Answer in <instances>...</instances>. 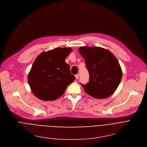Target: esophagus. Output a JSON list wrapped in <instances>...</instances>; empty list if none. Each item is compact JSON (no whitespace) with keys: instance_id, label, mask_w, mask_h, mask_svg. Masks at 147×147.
I'll return each mask as SVG.
<instances>
[{"instance_id":"1","label":"esophagus","mask_w":147,"mask_h":147,"mask_svg":"<svg viewBox=\"0 0 147 147\" xmlns=\"http://www.w3.org/2000/svg\"><path fill=\"white\" fill-rule=\"evenodd\" d=\"M75 78H76V79H78L79 78V75H78V74H76V75H75Z\"/></svg>"}]
</instances>
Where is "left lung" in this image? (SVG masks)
<instances>
[{"instance_id": "1", "label": "left lung", "mask_w": 147, "mask_h": 147, "mask_svg": "<svg viewBox=\"0 0 147 147\" xmlns=\"http://www.w3.org/2000/svg\"><path fill=\"white\" fill-rule=\"evenodd\" d=\"M79 52L85 60L89 81L81 84L85 92L96 99L110 96L118 88L122 78L120 63L110 51L102 47H82Z\"/></svg>"}]
</instances>
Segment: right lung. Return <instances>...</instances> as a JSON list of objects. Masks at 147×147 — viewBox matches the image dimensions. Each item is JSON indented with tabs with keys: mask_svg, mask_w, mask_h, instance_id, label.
<instances>
[{
	"mask_svg": "<svg viewBox=\"0 0 147 147\" xmlns=\"http://www.w3.org/2000/svg\"><path fill=\"white\" fill-rule=\"evenodd\" d=\"M71 51V48H56L36 58L28 75V82L38 99L44 101L58 99L75 80L69 65L65 61Z\"/></svg>",
	"mask_w": 147,
	"mask_h": 147,
	"instance_id": "obj_1",
	"label": "right lung"
}]
</instances>
